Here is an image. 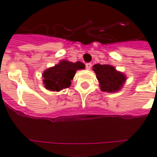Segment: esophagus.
<instances>
[{
    "label": "esophagus",
    "instance_id": "1",
    "mask_svg": "<svg viewBox=\"0 0 157 157\" xmlns=\"http://www.w3.org/2000/svg\"><path fill=\"white\" fill-rule=\"evenodd\" d=\"M91 67H92V64H91L90 63H88L86 64V67L87 70H90V69L91 68Z\"/></svg>",
    "mask_w": 157,
    "mask_h": 157
}]
</instances>
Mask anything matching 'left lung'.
<instances>
[{"mask_svg": "<svg viewBox=\"0 0 157 157\" xmlns=\"http://www.w3.org/2000/svg\"><path fill=\"white\" fill-rule=\"evenodd\" d=\"M93 70L99 82L101 90L104 92L111 93L120 90L126 81L124 74L109 64H95L93 66Z\"/></svg>", "mask_w": 157, "mask_h": 157, "instance_id": "1", "label": "left lung"}]
</instances>
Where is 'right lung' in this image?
I'll use <instances>...</instances> for the list:
<instances>
[{"mask_svg": "<svg viewBox=\"0 0 157 157\" xmlns=\"http://www.w3.org/2000/svg\"><path fill=\"white\" fill-rule=\"evenodd\" d=\"M85 68V64L62 60L54 67H50L43 72V84L45 89L51 91H60L71 86L76 71Z\"/></svg>", "mask_w": 157, "mask_h": 157, "instance_id": "1", "label": "right lung"}]
</instances>
